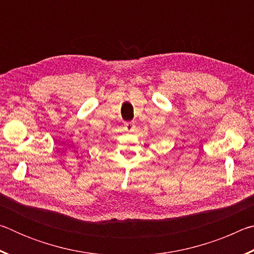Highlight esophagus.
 Returning <instances> with one entry per match:
<instances>
[{"label":"esophagus","mask_w":254,"mask_h":254,"mask_svg":"<svg viewBox=\"0 0 254 254\" xmlns=\"http://www.w3.org/2000/svg\"><path fill=\"white\" fill-rule=\"evenodd\" d=\"M124 128H126L127 131H132L133 128H134V123H133V122H126V123H124Z\"/></svg>","instance_id":"obj_1"}]
</instances>
